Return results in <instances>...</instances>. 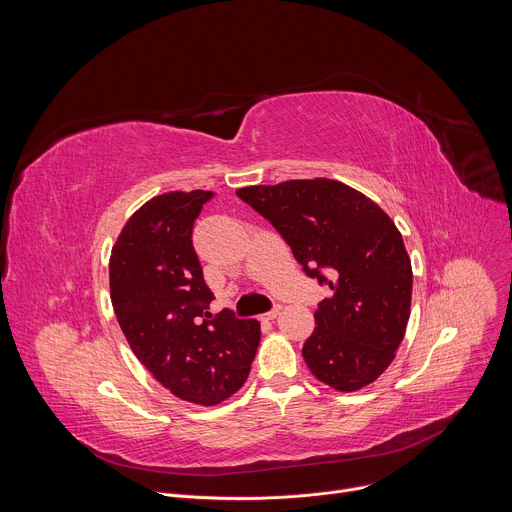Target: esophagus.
<instances>
[{
  "instance_id": "esophagus-1",
  "label": "esophagus",
  "mask_w": 512,
  "mask_h": 512,
  "mask_svg": "<svg viewBox=\"0 0 512 512\" xmlns=\"http://www.w3.org/2000/svg\"><path fill=\"white\" fill-rule=\"evenodd\" d=\"M279 312H281V306H279V304H275V306H273V310H269L267 314H263V316H261V320H275Z\"/></svg>"
}]
</instances>
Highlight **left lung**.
Here are the masks:
<instances>
[{
  "mask_svg": "<svg viewBox=\"0 0 512 512\" xmlns=\"http://www.w3.org/2000/svg\"><path fill=\"white\" fill-rule=\"evenodd\" d=\"M237 196L277 229L306 275L332 289L302 348L312 375L342 393L377 381L405 336L413 287L411 259L389 214L328 178L247 186Z\"/></svg>",
  "mask_w": 512,
  "mask_h": 512,
  "instance_id": "1",
  "label": "left lung"
}]
</instances>
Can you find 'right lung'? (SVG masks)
Instances as JSON below:
<instances>
[{"label":"right lung","mask_w":512,"mask_h":512,"mask_svg":"<svg viewBox=\"0 0 512 512\" xmlns=\"http://www.w3.org/2000/svg\"><path fill=\"white\" fill-rule=\"evenodd\" d=\"M208 190L168 192L131 214L109 259L111 304L139 362L182 401L218 405L251 371L261 330L214 300L192 247Z\"/></svg>","instance_id":"right-lung-1"}]
</instances>
